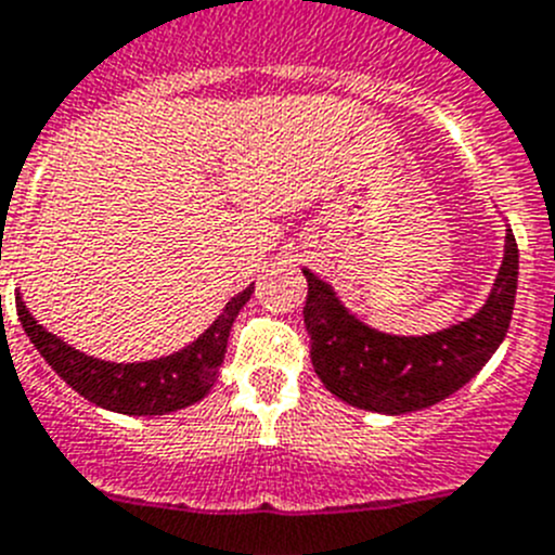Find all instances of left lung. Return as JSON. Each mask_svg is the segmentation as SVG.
<instances>
[{
    "label": "left lung",
    "mask_w": 555,
    "mask_h": 555,
    "mask_svg": "<svg viewBox=\"0 0 555 555\" xmlns=\"http://www.w3.org/2000/svg\"><path fill=\"white\" fill-rule=\"evenodd\" d=\"M305 297L311 363L324 388L374 413H413L470 383L509 330L517 292V242L506 233V256L487 305L467 322L435 335L399 338L365 327L313 272Z\"/></svg>",
    "instance_id": "left-lung-1"
}]
</instances>
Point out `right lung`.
I'll return each instance as SVG.
<instances>
[{
  "mask_svg": "<svg viewBox=\"0 0 555 555\" xmlns=\"http://www.w3.org/2000/svg\"><path fill=\"white\" fill-rule=\"evenodd\" d=\"M250 294L253 286L236 294L195 344L170 358L149 360V363H109V360L88 358L40 327L22 299H15V311L35 349L76 393L112 413L165 415L195 404L215 388L233 319L250 299Z\"/></svg>",
  "mask_w": 555,
  "mask_h": 555,
  "instance_id": "obj_1",
  "label": "right lung"
}]
</instances>
